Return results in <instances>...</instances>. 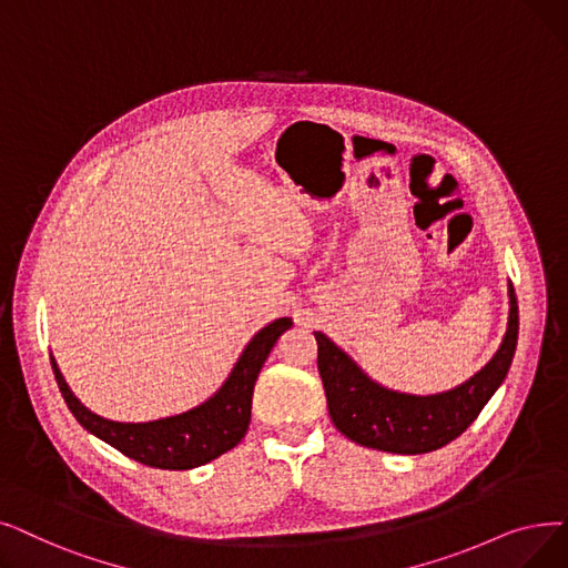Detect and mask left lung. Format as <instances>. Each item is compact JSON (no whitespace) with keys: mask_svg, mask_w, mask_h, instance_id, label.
<instances>
[{"mask_svg":"<svg viewBox=\"0 0 568 568\" xmlns=\"http://www.w3.org/2000/svg\"><path fill=\"white\" fill-rule=\"evenodd\" d=\"M508 297V329L497 355L471 381L434 397H413L376 385L323 332H315L317 372L336 429L359 446L397 455H423L448 446L476 420L508 374L520 329L513 285Z\"/></svg>","mask_w":568,"mask_h":568,"instance_id":"8db88e82","label":"left lung"}]
</instances>
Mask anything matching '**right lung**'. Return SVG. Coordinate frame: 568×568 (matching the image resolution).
Instances as JSON below:
<instances>
[{"label":"right lung","mask_w":568,"mask_h":568,"mask_svg":"<svg viewBox=\"0 0 568 568\" xmlns=\"http://www.w3.org/2000/svg\"><path fill=\"white\" fill-rule=\"evenodd\" d=\"M290 327V317L274 320V323L255 334L225 385L206 404L155 423H113L94 415L73 397L53 357L51 364L69 410L90 434L145 466L185 471V468L202 466L232 450L248 432L253 389L260 368L264 366L278 336Z\"/></svg>","instance_id":"add662e5"}]
</instances>
